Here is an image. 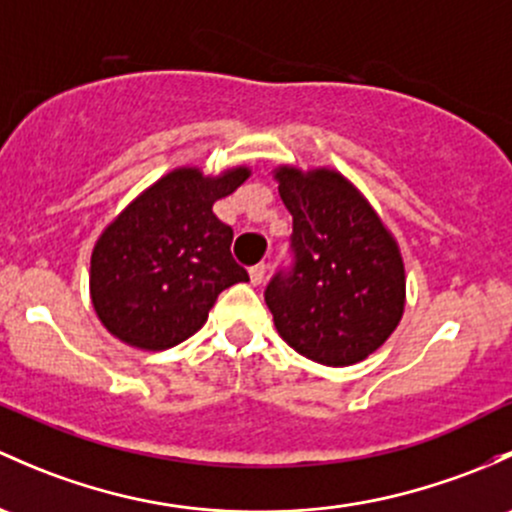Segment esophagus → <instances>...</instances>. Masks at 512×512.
<instances>
[{"mask_svg":"<svg viewBox=\"0 0 512 512\" xmlns=\"http://www.w3.org/2000/svg\"><path fill=\"white\" fill-rule=\"evenodd\" d=\"M265 274H267V265L250 267V282L252 284H262V282H265Z\"/></svg>","mask_w":512,"mask_h":512,"instance_id":"34e87169","label":"esophagus"}]
</instances>
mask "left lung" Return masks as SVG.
Instances as JSON below:
<instances>
[{"mask_svg": "<svg viewBox=\"0 0 512 512\" xmlns=\"http://www.w3.org/2000/svg\"><path fill=\"white\" fill-rule=\"evenodd\" d=\"M292 213V267L279 270L265 301L279 336L331 368L378 351L405 311L400 247L351 181L331 169H277Z\"/></svg>", "mask_w": 512, "mask_h": 512, "instance_id": "1", "label": "left lung"}]
</instances>
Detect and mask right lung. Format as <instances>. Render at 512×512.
I'll list each match as a JSON object with an SVG mask.
<instances>
[{
    "label": "right lung",
    "mask_w": 512,
    "mask_h": 512,
    "mask_svg": "<svg viewBox=\"0 0 512 512\" xmlns=\"http://www.w3.org/2000/svg\"><path fill=\"white\" fill-rule=\"evenodd\" d=\"M247 176L245 166L215 179L176 169L107 225L90 257V297L112 336L166 351L206 324L223 289L250 279L230 255L233 228L213 215Z\"/></svg>",
    "instance_id": "right-lung-1"
}]
</instances>
